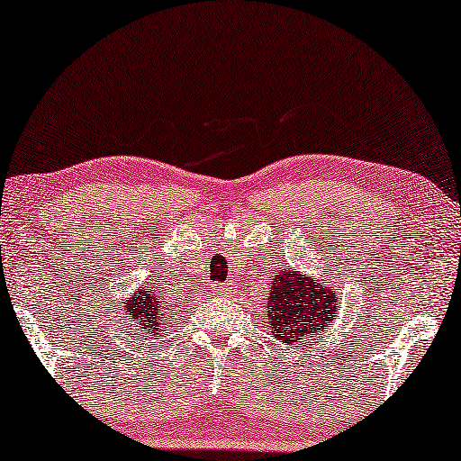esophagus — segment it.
<instances>
[{"instance_id": "esophagus-1", "label": "esophagus", "mask_w": 461, "mask_h": 461, "mask_svg": "<svg viewBox=\"0 0 461 461\" xmlns=\"http://www.w3.org/2000/svg\"><path fill=\"white\" fill-rule=\"evenodd\" d=\"M212 293L219 296H230L233 293V286L231 284H217V286H212Z\"/></svg>"}]
</instances>
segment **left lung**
<instances>
[{"label": "left lung", "instance_id": "1", "mask_svg": "<svg viewBox=\"0 0 461 461\" xmlns=\"http://www.w3.org/2000/svg\"><path fill=\"white\" fill-rule=\"evenodd\" d=\"M332 274V271H330ZM339 294L332 282L293 267L274 276L267 298L269 330L282 345H296L332 328L339 317Z\"/></svg>", "mask_w": 461, "mask_h": 461}]
</instances>
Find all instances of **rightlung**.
Returning <instances> with one entry per match:
<instances>
[{
	"label": "right lung",
	"mask_w": 461,
	"mask_h": 461,
	"mask_svg": "<svg viewBox=\"0 0 461 461\" xmlns=\"http://www.w3.org/2000/svg\"><path fill=\"white\" fill-rule=\"evenodd\" d=\"M167 311L168 304L148 286L135 290L122 304V313L129 317V321L141 328V332L148 336L163 332L167 326Z\"/></svg>",
	"instance_id": "add662e5"
}]
</instances>
